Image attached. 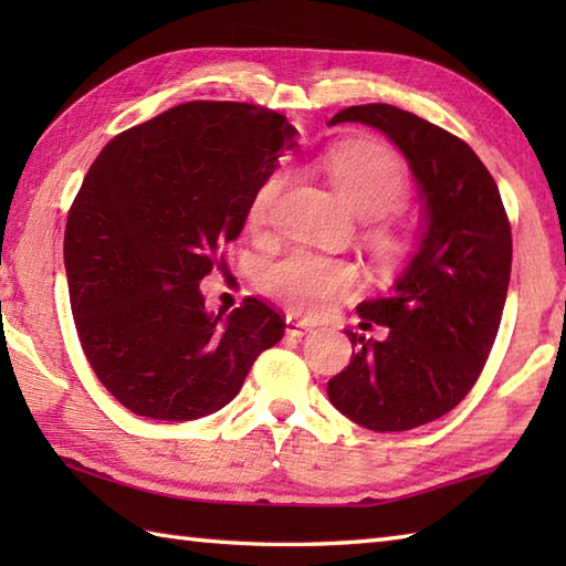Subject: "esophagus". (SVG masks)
I'll return each mask as SVG.
<instances>
[{
  "instance_id": "esophagus-1",
  "label": "esophagus",
  "mask_w": 566,
  "mask_h": 566,
  "mask_svg": "<svg viewBox=\"0 0 566 566\" xmlns=\"http://www.w3.org/2000/svg\"><path fill=\"white\" fill-rule=\"evenodd\" d=\"M314 331V323H308L306 318L298 316H286V333L294 335V338H302V335Z\"/></svg>"
}]
</instances>
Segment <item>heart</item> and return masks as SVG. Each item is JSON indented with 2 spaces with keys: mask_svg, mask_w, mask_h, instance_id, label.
<instances>
[{
  "mask_svg": "<svg viewBox=\"0 0 566 566\" xmlns=\"http://www.w3.org/2000/svg\"><path fill=\"white\" fill-rule=\"evenodd\" d=\"M323 170L347 207L367 221L394 213L406 199L403 167L387 148L347 143L326 155ZM280 189V175L268 177L258 187L250 201L252 226L262 228L272 219V207ZM369 245L384 264H396L406 252V240L389 228L369 231ZM357 282L359 272L355 262L304 245L290 248L284 255L264 264L262 270V290L298 314H318L333 298L353 292Z\"/></svg>",
  "mask_w": 566,
  "mask_h": 566,
  "instance_id": "obj_1",
  "label": "heart"
}]
</instances>
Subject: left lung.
<instances>
[{
  "instance_id": "8db88e82",
  "label": "left lung",
  "mask_w": 566,
  "mask_h": 566,
  "mask_svg": "<svg viewBox=\"0 0 566 566\" xmlns=\"http://www.w3.org/2000/svg\"><path fill=\"white\" fill-rule=\"evenodd\" d=\"M381 130L418 187V248L389 292L357 306L384 340L345 331L353 357L328 399L357 426L396 432L426 426L460 403L494 347L506 304L513 240L494 177L464 140L391 104L347 106L335 124Z\"/></svg>"
}]
</instances>
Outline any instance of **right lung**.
<instances>
[{
  "label": "right lung",
  "instance_id": "right-lung-1",
  "mask_svg": "<svg viewBox=\"0 0 566 566\" xmlns=\"http://www.w3.org/2000/svg\"><path fill=\"white\" fill-rule=\"evenodd\" d=\"M294 136L262 106L189 102L124 130L92 163L65 226L70 308L94 375L128 411L216 413L282 340L286 323L262 298L213 314L199 284Z\"/></svg>",
  "mask_w": 566,
  "mask_h": 566
}]
</instances>
